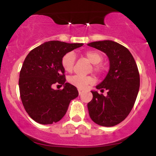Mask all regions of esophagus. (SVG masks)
<instances>
[{
  "label": "esophagus",
  "instance_id": "obj_1",
  "mask_svg": "<svg viewBox=\"0 0 156 156\" xmlns=\"http://www.w3.org/2000/svg\"><path fill=\"white\" fill-rule=\"evenodd\" d=\"M83 92V90H82V89H78V93H79V94H81Z\"/></svg>",
  "mask_w": 156,
  "mask_h": 156
}]
</instances>
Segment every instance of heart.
Masks as SVG:
<instances>
[{
  "label": "heart",
  "instance_id": "b5f03b06",
  "mask_svg": "<svg viewBox=\"0 0 156 156\" xmlns=\"http://www.w3.org/2000/svg\"><path fill=\"white\" fill-rule=\"evenodd\" d=\"M85 56L88 58L91 63L95 64L94 70L99 72L101 70V68L96 64H99L103 59V56L99 52L95 51H88L84 53ZM76 56L72 52L66 53L62 59V64L64 70L67 72H71L74 67ZM69 82L75 87L79 89H86L89 85L93 84L95 82V79L92 76H82L79 75H75L69 78Z\"/></svg>",
  "mask_w": 156,
  "mask_h": 156
}]
</instances>
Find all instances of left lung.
Returning a JSON list of instances; mask_svg holds the SVG:
<instances>
[{
  "instance_id": "1",
  "label": "left lung",
  "mask_w": 156,
  "mask_h": 156,
  "mask_svg": "<svg viewBox=\"0 0 156 156\" xmlns=\"http://www.w3.org/2000/svg\"><path fill=\"white\" fill-rule=\"evenodd\" d=\"M108 56L109 70L104 80L96 86L101 92L92 90L93 98L87 104L93 122L105 127H112L123 121L133 108L140 86L138 67L130 52L112 40H103L87 44Z\"/></svg>"
}]
</instances>
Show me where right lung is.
Segmentation results:
<instances>
[{"label":"right lung","mask_w":156,"mask_h":156,"mask_svg":"<svg viewBox=\"0 0 156 156\" xmlns=\"http://www.w3.org/2000/svg\"><path fill=\"white\" fill-rule=\"evenodd\" d=\"M83 44L49 41L27 55L20 73V93L26 112L37 122L48 125L58 122L65 115L70 101L78 96L76 87L65 82L62 59ZM55 83L63 85V89L52 88Z\"/></svg>","instance_id":"add662e5"}]
</instances>
